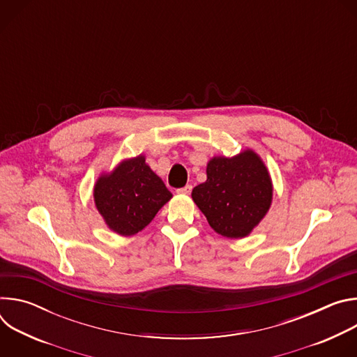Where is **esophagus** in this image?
I'll use <instances>...</instances> for the list:
<instances>
[{
    "label": "esophagus",
    "mask_w": 357,
    "mask_h": 357,
    "mask_svg": "<svg viewBox=\"0 0 357 357\" xmlns=\"http://www.w3.org/2000/svg\"><path fill=\"white\" fill-rule=\"evenodd\" d=\"M176 192H178V193H182V195H189V193L192 192V185H186V186L178 189Z\"/></svg>",
    "instance_id": "esophagus-1"
}]
</instances>
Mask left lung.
Returning <instances> with one entry per match:
<instances>
[{
    "label": "left lung",
    "mask_w": 357,
    "mask_h": 357,
    "mask_svg": "<svg viewBox=\"0 0 357 357\" xmlns=\"http://www.w3.org/2000/svg\"><path fill=\"white\" fill-rule=\"evenodd\" d=\"M206 182L193 188L192 199L211 227L227 238L247 237L270 211L273 181L261 157L245 148L234 157H213Z\"/></svg>",
    "instance_id": "1"
}]
</instances>
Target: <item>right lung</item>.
I'll list each match as a JSON object with an SVG mask.
<instances>
[{
    "label": "right lung",
    "instance_id": "obj_1",
    "mask_svg": "<svg viewBox=\"0 0 357 357\" xmlns=\"http://www.w3.org/2000/svg\"><path fill=\"white\" fill-rule=\"evenodd\" d=\"M94 205L107 227L120 236L141 231L172 197L162 179L139 154L101 174L93 189Z\"/></svg>",
    "mask_w": 357,
    "mask_h": 357
}]
</instances>
